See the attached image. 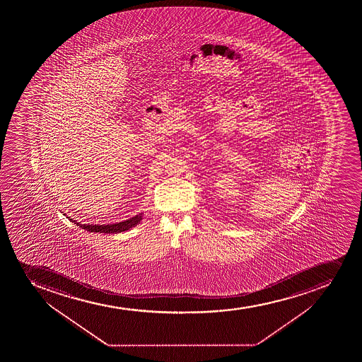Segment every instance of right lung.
Returning a JSON list of instances; mask_svg holds the SVG:
<instances>
[{"instance_id": "right-lung-1", "label": "right lung", "mask_w": 362, "mask_h": 362, "mask_svg": "<svg viewBox=\"0 0 362 362\" xmlns=\"http://www.w3.org/2000/svg\"><path fill=\"white\" fill-rule=\"evenodd\" d=\"M141 214L139 215H136V217H133L132 219H129V221H126V222L119 223V224H113L111 226H105L103 229L98 230V231H100V233H122V231H126V230H129L133 226H136L138 223H140L141 221Z\"/></svg>"}]
</instances>
